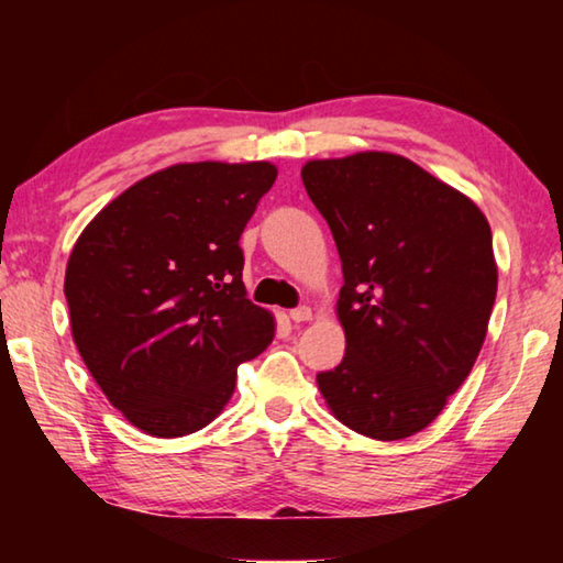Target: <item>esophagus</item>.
<instances>
[{"instance_id":"34e87169","label":"esophagus","mask_w":563,"mask_h":563,"mask_svg":"<svg viewBox=\"0 0 563 563\" xmlns=\"http://www.w3.org/2000/svg\"><path fill=\"white\" fill-rule=\"evenodd\" d=\"M312 318V310L310 308H295V310H290V320L292 322H308Z\"/></svg>"}]
</instances>
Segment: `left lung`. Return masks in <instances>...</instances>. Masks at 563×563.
Masks as SVG:
<instances>
[{
	"label": "left lung",
	"instance_id": "left-lung-1",
	"mask_svg": "<svg viewBox=\"0 0 563 563\" xmlns=\"http://www.w3.org/2000/svg\"><path fill=\"white\" fill-rule=\"evenodd\" d=\"M300 176L345 278V357L318 387L350 430L405 440L442 412L487 338L492 228L460 190L385 151L308 161Z\"/></svg>",
	"mask_w": 563,
	"mask_h": 563
}]
</instances>
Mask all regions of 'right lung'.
<instances>
[{
	"label": "right lung",
	"mask_w": 563,
	"mask_h": 563,
	"mask_svg": "<svg viewBox=\"0 0 563 563\" xmlns=\"http://www.w3.org/2000/svg\"><path fill=\"white\" fill-rule=\"evenodd\" d=\"M275 176L268 161L176 164L123 190L76 241L64 278L76 350L141 432L213 422L238 365L273 342L238 241Z\"/></svg>",
	"instance_id": "right-lung-1"
}]
</instances>
